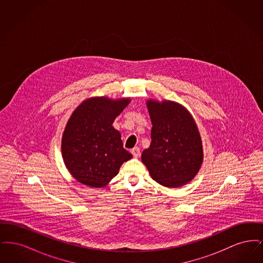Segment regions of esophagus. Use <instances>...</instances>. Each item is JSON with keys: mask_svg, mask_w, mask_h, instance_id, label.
<instances>
[{"mask_svg": "<svg viewBox=\"0 0 263 263\" xmlns=\"http://www.w3.org/2000/svg\"><path fill=\"white\" fill-rule=\"evenodd\" d=\"M131 153L134 156V158H139L140 154H141V151H140V148L136 147V148H134L133 150L131 151Z\"/></svg>", "mask_w": 263, "mask_h": 263, "instance_id": "esophagus-1", "label": "esophagus"}]
</instances>
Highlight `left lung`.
<instances>
[{"label":"left lung","mask_w":263,"mask_h":263,"mask_svg":"<svg viewBox=\"0 0 263 263\" xmlns=\"http://www.w3.org/2000/svg\"><path fill=\"white\" fill-rule=\"evenodd\" d=\"M152 121L150 147L141 159L151 177L168 188L183 186L198 174L203 147L196 122L187 109L172 100H147Z\"/></svg>","instance_id":"1"}]
</instances>
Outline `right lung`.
Instances as JSON below:
<instances>
[{"instance_id": "1", "label": "right lung", "mask_w": 263, "mask_h": 263, "mask_svg": "<svg viewBox=\"0 0 263 263\" xmlns=\"http://www.w3.org/2000/svg\"><path fill=\"white\" fill-rule=\"evenodd\" d=\"M131 100L95 97L84 100L70 116L62 136V157L80 183L104 187L132 155L123 148L113 121Z\"/></svg>"}]
</instances>
